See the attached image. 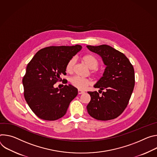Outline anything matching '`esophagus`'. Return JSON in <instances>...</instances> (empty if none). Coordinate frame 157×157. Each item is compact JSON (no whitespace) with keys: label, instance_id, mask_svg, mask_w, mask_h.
<instances>
[{"label":"esophagus","instance_id":"esophagus-1","mask_svg":"<svg viewBox=\"0 0 157 157\" xmlns=\"http://www.w3.org/2000/svg\"><path fill=\"white\" fill-rule=\"evenodd\" d=\"M84 93H85L84 91H82V90H78V94H84Z\"/></svg>","mask_w":157,"mask_h":157}]
</instances>
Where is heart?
I'll return each instance as SVG.
<instances>
[{
	"label": "heart",
	"instance_id": "1",
	"mask_svg": "<svg viewBox=\"0 0 157 157\" xmlns=\"http://www.w3.org/2000/svg\"><path fill=\"white\" fill-rule=\"evenodd\" d=\"M83 62L89 68L91 69V74L95 76L99 77L101 75V71L98 68L99 65L98 59L93 54H86L82 57ZM75 63V58L70 60L66 65V71L68 73H72L74 71ZM71 84L80 90H84L90 84L89 80L82 78L78 76H74L71 78Z\"/></svg>",
	"mask_w": 157,
	"mask_h": 157
}]
</instances>
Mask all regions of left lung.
<instances>
[{
	"label": "left lung",
	"mask_w": 157,
	"mask_h": 157,
	"mask_svg": "<svg viewBox=\"0 0 157 157\" xmlns=\"http://www.w3.org/2000/svg\"><path fill=\"white\" fill-rule=\"evenodd\" d=\"M90 51L100 55L107 65L103 77L94 85L99 94L88 92L91 100L86 109L89 114L98 120L116 118L126 109L135 86L134 68L121 52L107 45H86ZM102 90H104L103 92Z\"/></svg>",
	"instance_id": "obj_1"
}]
</instances>
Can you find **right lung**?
Masks as SVG:
<instances>
[{"label": "right lung", "instance_id": "obj_1", "mask_svg": "<svg viewBox=\"0 0 157 157\" xmlns=\"http://www.w3.org/2000/svg\"><path fill=\"white\" fill-rule=\"evenodd\" d=\"M81 48L80 45L45 47L28 63L22 79L24 95L39 118L49 121L60 118L77 95V89L71 85H65L60 89L54 88V85L62 80L60 76L66 75L67 62Z\"/></svg>", "mask_w": 157, "mask_h": 157}]
</instances>
